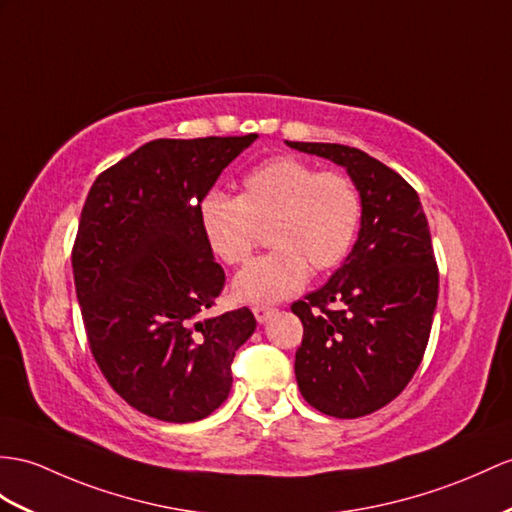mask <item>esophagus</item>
<instances>
[{
  "label": "esophagus",
  "mask_w": 512,
  "mask_h": 512,
  "mask_svg": "<svg viewBox=\"0 0 512 512\" xmlns=\"http://www.w3.org/2000/svg\"><path fill=\"white\" fill-rule=\"evenodd\" d=\"M252 313H254V317H256V321L258 323H265L273 313H276V308H271V306H254L252 308Z\"/></svg>",
  "instance_id": "esophagus-1"
}]
</instances>
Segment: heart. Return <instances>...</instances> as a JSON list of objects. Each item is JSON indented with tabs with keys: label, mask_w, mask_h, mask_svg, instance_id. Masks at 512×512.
Segmentation results:
<instances>
[{
	"label": "heart",
	"mask_w": 512,
	"mask_h": 512,
	"mask_svg": "<svg viewBox=\"0 0 512 512\" xmlns=\"http://www.w3.org/2000/svg\"><path fill=\"white\" fill-rule=\"evenodd\" d=\"M199 221L213 254L243 265L267 230L271 252L234 278L236 299L278 304L304 289L315 273L341 265L363 221V195L343 171H321L295 156L269 158L249 169L239 197L208 193Z\"/></svg>",
	"instance_id": "obj_1"
}]
</instances>
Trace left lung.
Listing matches in <instances>:
<instances>
[{
    "label": "left lung",
    "mask_w": 512,
    "mask_h": 512,
    "mask_svg": "<svg viewBox=\"0 0 512 512\" xmlns=\"http://www.w3.org/2000/svg\"><path fill=\"white\" fill-rule=\"evenodd\" d=\"M286 145L328 158L363 195L358 241L321 289L291 306L304 336L295 378L319 413L356 419L393 402L421 365L439 297V267L417 191L356 147Z\"/></svg>",
    "instance_id": "8db88e82"
}]
</instances>
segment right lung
Instances as JSON below:
<instances>
[{
	"instance_id": "right-lung-1",
	"label": "right lung",
	"mask_w": 512,
	"mask_h": 512,
	"mask_svg": "<svg viewBox=\"0 0 512 512\" xmlns=\"http://www.w3.org/2000/svg\"><path fill=\"white\" fill-rule=\"evenodd\" d=\"M258 139H156L97 176L71 265L91 354L139 413L189 423L232 389V360L254 334L249 308L206 315L226 284L199 221L219 173Z\"/></svg>"
}]
</instances>
